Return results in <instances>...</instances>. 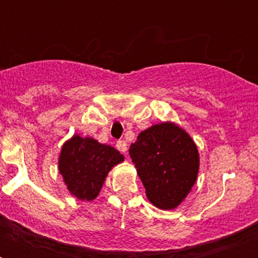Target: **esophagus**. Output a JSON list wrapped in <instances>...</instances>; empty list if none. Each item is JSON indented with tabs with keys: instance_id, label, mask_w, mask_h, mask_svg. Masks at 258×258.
Instances as JSON below:
<instances>
[{
	"instance_id": "esophagus-1",
	"label": "esophagus",
	"mask_w": 258,
	"mask_h": 258,
	"mask_svg": "<svg viewBox=\"0 0 258 258\" xmlns=\"http://www.w3.org/2000/svg\"><path fill=\"white\" fill-rule=\"evenodd\" d=\"M116 149L120 151V153L125 154V151H127V143H125V141H119L116 143Z\"/></svg>"
}]
</instances>
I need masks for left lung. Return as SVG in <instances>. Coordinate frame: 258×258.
Returning a JSON list of instances; mask_svg holds the SVG:
<instances>
[{
	"instance_id": "8db88e82",
	"label": "left lung",
	"mask_w": 258,
	"mask_h": 258,
	"mask_svg": "<svg viewBox=\"0 0 258 258\" xmlns=\"http://www.w3.org/2000/svg\"><path fill=\"white\" fill-rule=\"evenodd\" d=\"M130 157L146 188L147 200L162 210L178 208L191 191L200 154L191 137L172 121L154 124L130 146Z\"/></svg>"
}]
</instances>
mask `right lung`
Segmentation results:
<instances>
[{
    "label": "right lung",
    "mask_w": 258,
    "mask_h": 258,
    "mask_svg": "<svg viewBox=\"0 0 258 258\" xmlns=\"http://www.w3.org/2000/svg\"><path fill=\"white\" fill-rule=\"evenodd\" d=\"M124 161L116 149L101 145L93 138L78 134L62 145L58 157V171L68 191L82 201H93L99 196L108 172Z\"/></svg>",
    "instance_id": "add662e5"
}]
</instances>
